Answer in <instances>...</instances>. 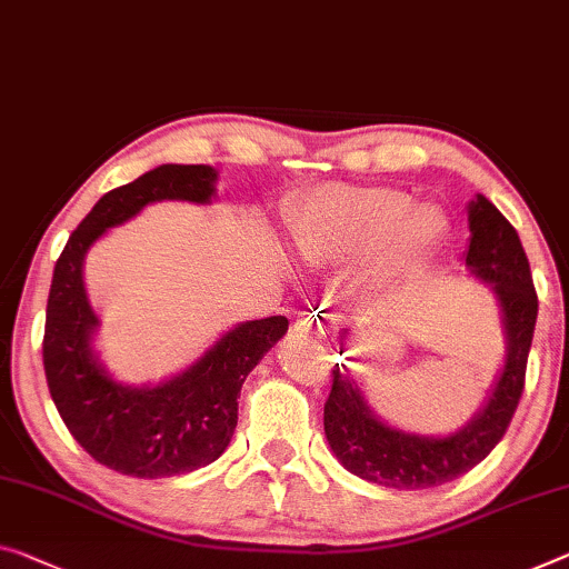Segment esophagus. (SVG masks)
<instances>
[{"mask_svg":"<svg viewBox=\"0 0 569 569\" xmlns=\"http://www.w3.org/2000/svg\"><path fill=\"white\" fill-rule=\"evenodd\" d=\"M295 330H297V333L315 338V340H322V336H326V330H322L320 320L312 318V315H302V318H297Z\"/></svg>","mask_w":569,"mask_h":569,"instance_id":"34e87169","label":"esophagus"}]
</instances>
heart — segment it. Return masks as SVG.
Returning <instances> with one entry per match:
<instances>
[{
	"mask_svg": "<svg viewBox=\"0 0 569 569\" xmlns=\"http://www.w3.org/2000/svg\"><path fill=\"white\" fill-rule=\"evenodd\" d=\"M448 239V216L389 186H328L295 223V247L312 269H348L346 300L363 318L395 310L409 282Z\"/></svg>",
	"mask_w": 569,
	"mask_h": 569,
	"instance_id": "obj_1",
	"label": "heart"
}]
</instances>
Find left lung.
Masks as SVG:
<instances>
[{
  "mask_svg": "<svg viewBox=\"0 0 569 569\" xmlns=\"http://www.w3.org/2000/svg\"><path fill=\"white\" fill-rule=\"evenodd\" d=\"M466 269L491 284L506 336L503 369L486 405L445 437L415 435L376 417L348 371L336 366L333 387L322 412L330 450L348 473L397 491L435 488L468 473L491 452L509 427L523 391L527 358L537 322V292L519 233L486 196L468 203ZM346 330L340 333L343 343Z\"/></svg>",
  "mask_w": 569,
  "mask_h": 569,
  "instance_id": "obj_1",
  "label": "left lung"
}]
</instances>
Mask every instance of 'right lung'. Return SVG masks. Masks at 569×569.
<instances>
[{
    "instance_id": "1",
    "label": "right lung",
    "mask_w": 569,
    "mask_h": 569,
    "mask_svg": "<svg viewBox=\"0 0 569 569\" xmlns=\"http://www.w3.org/2000/svg\"><path fill=\"white\" fill-rule=\"evenodd\" d=\"M216 180L211 164H160L139 174L91 208L56 261L42 338L50 397L76 442L117 473L170 478L221 458L239 422L241 383L290 326L284 315L239 322L188 369L152 387L117 381L93 351L99 318L83 284L89 249L150 203H211Z\"/></svg>"
}]
</instances>
